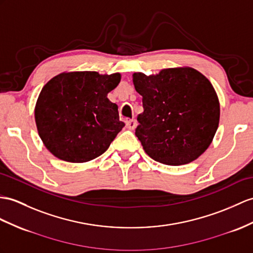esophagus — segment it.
Returning <instances> with one entry per match:
<instances>
[{
    "label": "esophagus",
    "instance_id": "obj_1",
    "mask_svg": "<svg viewBox=\"0 0 253 253\" xmlns=\"http://www.w3.org/2000/svg\"><path fill=\"white\" fill-rule=\"evenodd\" d=\"M126 127L128 130H134L135 127H136V120L135 119H130L126 121Z\"/></svg>",
    "mask_w": 253,
    "mask_h": 253
}]
</instances>
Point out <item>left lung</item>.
I'll return each mask as SVG.
<instances>
[{"label": "left lung", "mask_w": 253, "mask_h": 253, "mask_svg": "<svg viewBox=\"0 0 253 253\" xmlns=\"http://www.w3.org/2000/svg\"><path fill=\"white\" fill-rule=\"evenodd\" d=\"M143 96L135 135L151 159L166 165L194 161L211 145L219 126L220 105L211 82L190 67L156 76L133 75Z\"/></svg>", "instance_id": "left-lung-1"}]
</instances>
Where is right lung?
<instances>
[{
	"instance_id": "right-lung-1",
	"label": "right lung",
	"mask_w": 253,
	"mask_h": 253,
	"mask_svg": "<svg viewBox=\"0 0 253 253\" xmlns=\"http://www.w3.org/2000/svg\"><path fill=\"white\" fill-rule=\"evenodd\" d=\"M120 83V74L62 73L44 85L35 107L39 134L54 157L83 163L103 155L125 122L107 93Z\"/></svg>"
}]
</instances>
